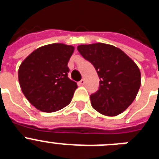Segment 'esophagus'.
<instances>
[{"instance_id": "obj_1", "label": "esophagus", "mask_w": 159, "mask_h": 159, "mask_svg": "<svg viewBox=\"0 0 159 159\" xmlns=\"http://www.w3.org/2000/svg\"><path fill=\"white\" fill-rule=\"evenodd\" d=\"M84 84H85V80H84V79H82V80L79 82V84H80V85H84Z\"/></svg>"}]
</instances>
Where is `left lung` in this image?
Masks as SVG:
<instances>
[{
    "label": "left lung",
    "instance_id": "obj_1",
    "mask_svg": "<svg viewBox=\"0 0 159 159\" xmlns=\"http://www.w3.org/2000/svg\"><path fill=\"white\" fill-rule=\"evenodd\" d=\"M79 52L93 64L99 75V88L92 94V107L106 116L123 113L135 99L141 86L137 64L120 48L111 44H81Z\"/></svg>",
    "mask_w": 159,
    "mask_h": 159
}]
</instances>
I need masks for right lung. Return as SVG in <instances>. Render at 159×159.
I'll return each instance as SVG.
<instances>
[{
	"mask_svg": "<svg viewBox=\"0 0 159 159\" xmlns=\"http://www.w3.org/2000/svg\"><path fill=\"white\" fill-rule=\"evenodd\" d=\"M75 48L56 43L38 48L18 70L20 86L36 109L54 112L71 102L77 84L67 77V63Z\"/></svg>",
	"mask_w": 159,
	"mask_h": 159,
	"instance_id": "right-lung-1",
	"label": "right lung"
}]
</instances>
